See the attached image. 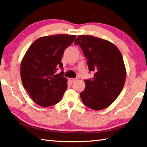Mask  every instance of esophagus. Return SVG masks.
Returning a JSON list of instances; mask_svg holds the SVG:
<instances>
[{
	"label": "esophagus",
	"mask_w": 147,
	"mask_h": 147,
	"mask_svg": "<svg viewBox=\"0 0 147 147\" xmlns=\"http://www.w3.org/2000/svg\"><path fill=\"white\" fill-rule=\"evenodd\" d=\"M77 78H69V81L71 82V83H74L75 82V81L77 80Z\"/></svg>",
	"instance_id": "obj_1"
}]
</instances>
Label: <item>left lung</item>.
<instances>
[{
	"instance_id": "8db88e82",
	"label": "left lung",
	"mask_w": 147,
	"mask_h": 147,
	"mask_svg": "<svg viewBox=\"0 0 147 147\" xmlns=\"http://www.w3.org/2000/svg\"><path fill=\"white\" fill-rule=\"evenodd\" d=\"M87 59L89 71L95 73L92 80H85L80 93L85 106L95 111L108 108L116 100L124 87L126 69L119 49L110 41L90 35H79L75 41Z\"/></svg>"
}]
</instances>
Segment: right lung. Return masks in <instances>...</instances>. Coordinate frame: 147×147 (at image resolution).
Here are the masks:
<instances>
[{
	"instance_id": "right-lung-1",
	"label": "right lung",
	"mask_w": 147,
	"mask_h": 147,
	"mask_svg": "<svg viewBox=\"0 0 147 147\" xmlns=\"http://www.w3.org/2000/svg\"><path fill=\"white\" fill-rule=\"evenodd\" d=\"M76 35L55 34L35 40L26 51L21 62L23 85L37 105L48 107L61 101L67 88L64 72L55 74L64 51L75 40Z\"/></svg>"
}]
</instances>
